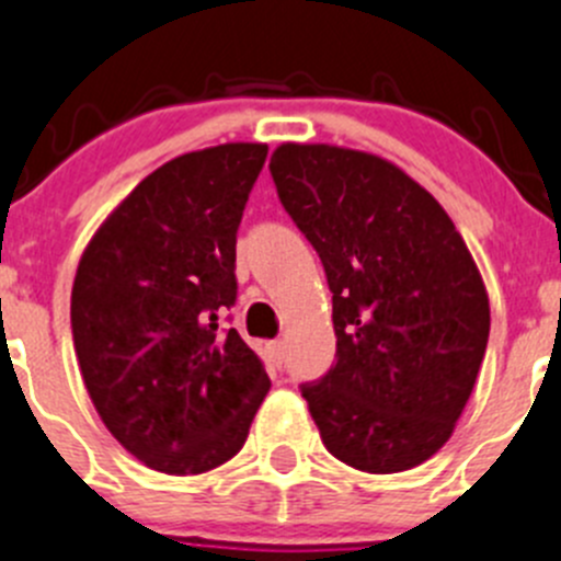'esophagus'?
Returning a JSON list of instances; mask_svg holds the SVG:
<instances>
[{"label":"esophagus","instance_id":"obj_1","mask_svg":"<svg viewBox=\"0 0 561 561\" xmlns=\"http://www.w3.org/2000/svg\"><path fill=\"white\" fill-rule=\"evenodd\" d=\"M268 357L276 368H282V359H285V343H282V340H274V343L268 345Z\"/></svg>","mask_w":561,"mask_h":561}]
</instances>
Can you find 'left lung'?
Returning <instances> with one entry per match:
<instances>
[{
    "instance_id": "left-lung-1",
    "label": "left lung",
    "mask_w": 561,
    "mask_h": 561,
    "mask_svg": "<svg viewBox=\"0 0 561 561\" xmlns=\"http://www.w3.org/2000/svg\"><path fill=\"white\" fill-rule=\"evenodd\" d=\"M268 169L332 290L334 365L301 385L323 446L368 473L426 462L451 437L490 337L462 234L432 193L376 154L282 144Z\"/></svg>"
}]
</instances>
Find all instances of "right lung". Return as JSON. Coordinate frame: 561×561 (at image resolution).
<instances>
[{
  "label": "right lung",
  "mask_w": 561,
  "mask_h": 561,
  "mask_svg": "<svg viewBox=\"0 0 561 561\" xmlns=\"http://www.w3.org/2000/svg\"><path fill=\"white\" fill-rule=\"evenodd\" d=\"M265 157L263 144H224L165 162L118 204L77 268L71 334L93 407L162 473L232 459L271 387L263 359L221 327Z\"/></svg>",
  "instance_id": "right-lung-1"
}]
</instances>
